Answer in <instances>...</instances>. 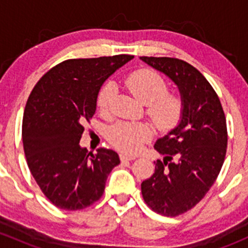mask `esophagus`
<instances>
[{
  "mask_svg": "<svg viewBox=\"0 0 248 248\" xmlns=\"http://www.w3.org/2000/svg\"><path fill=\"white\" fill-rule=\"evenodd\" d=\"M120 158H121V161H133L134 158H136V156H132V155H127V154H121L120 155Z\"/></svg>",
  "mask_w": 248,
  "mask_h": 248,
  "instance_id": "obj_1",
  "label": "esophagus"
}]
</instances>
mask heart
Segmentation results:
<instances>
[{
	"mask_svg": "<svg viewBox=\"0 0 248 248\" xmlns=\"http://www.w3.org/2000/svg\"><path fill=\"white\" fill-rule=\"evenodd\" d=\"M128 91L141 103L146 104L150 119L159 128H168L179 120L182 102L177 94L168 91L164 78L151 69H140L126 79ZM116 92L114 82L108 81L99 91L97 104L102 112H109L111 99ZM152 136L145 124L117 122L109 129L108 138L112 146L128 154H136Z\"/></svg>",
	"mask_w": 248,
	"mask_h": 248,
	"instance_id": "b5f03b06",
	"label": "heart"
}]
</instances>
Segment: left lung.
I'll use <instances>...</instances> for the list:
<instances>
[{
    "mask_svg": "<svg viewBox=\"0 0 248 248\" xmlns=\"http://www.w3.org/2000/svg\"><path fill=\"white\" fill-rule=\"evenodd\" d=\"M140 59L169 77L179 87L182 114L179 124L158 139L163 155L141 194L150 209L175 217L196 206L216 181L227 152V122L214 87L201 72L175 57Z\"/></svg>",
    "mask_w": 248,
    "mask_h": 248,
    "instance_id": "left-lung-1",
    "label": "left lung"
}]
</instances>
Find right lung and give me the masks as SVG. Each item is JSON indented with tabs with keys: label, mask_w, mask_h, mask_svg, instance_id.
Wrapping results in <instances>:
<instances>
[{
	"label": "right lung",
	"mask_w": 248,
	"mask_h": 248,
	"mask_svg": "<svg viewBox=\"0 0 248 248\" xmlns=\"http://www.w3.org/2000/svg\"><path fill=\"white\" fill-rule=\"evenodd\" d=\"M133 59L115 55L72 59L56 64L32 90L22 119L27 166L44 196L63 210H81L103 196L119 155L80 147L82 124L92 119L101 86Z\"/></svg>",
	"instance_id": "obj_1"
}]
</instances>
